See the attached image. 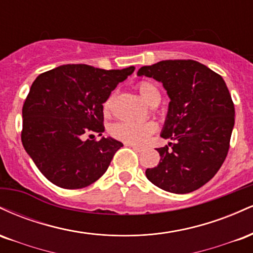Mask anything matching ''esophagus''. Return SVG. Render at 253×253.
Instances as JSON below:
<instances>
[{"instance_id":"34e87169","label":"esophagus","mask_w":253,"mask_h":253,"mask_svg":"<svg viewBox=\"0 0 253 253\" xmlns=\"http://www.w3.org/2000/svg\"><path fill=\"white\" fill-rule=\"evenodd\" d=\"M127 145L132 147V149L134 151H136V152H143V151H144L143 147H139V146H136V145H132V144H127Z\"/></svg>"}]
</instances>
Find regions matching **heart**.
Masks as SVG:
<instances>
[{
  "mask_svg": "<svg viewBox=\"0 0 253 253\" xmlns=\"http://www.w3.org/2000/svg\"><path fill=\"white\" fill-rule=\"evenodd\" d=\"M138 90L141 97L149 104L159 102L161 92L152 82L141 81L138 83ZM112 103V96L103 104V108L108 112ZM156 126L152 123H133V121H123L114 124L110 127V133L114 138L132 145H143L146 143L149 136L155 132Z\"/></svg>",
  "mask_w": 253,
  "mask_h": 253,
  "instance_id": "heart-1",
  "label": "heart"
}]
</instances>
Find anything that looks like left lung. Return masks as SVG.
I'll list each match as a JSON object with an SVG mask.
<instances>
[{
	"label": "left lung",
	"instance_id": "obj_1",
	"mask_svg": "<svg viewBox=\"0 0 253 253\" xmlns=\"http://www.w3.org/2000/svg\"><path fill=\"white\" fill-rule=\"evenodd\" d=\"M138 76L163 83L170 97L159 147V164L146 177L169 193L187 194L213 178L226 159L234 126V104L220 75L191 59L162 60Z\"/></svg>",
	"mask_w": 253,
	"mask_h": 253
}]
</instances>
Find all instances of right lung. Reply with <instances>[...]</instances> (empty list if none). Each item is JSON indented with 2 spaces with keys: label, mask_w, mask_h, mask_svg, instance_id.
Listing matches in <instances>:
<instances>
[{
  "label": "right lung",
  "mask_w": 253,
  "mask_h": 253,
  "mask_svg": "<svg viewBox=\"0 0 253 253\" xmlns=\"http://www.w3.org/2000/svg\"><path fill=\"white\" fill-rule=\"evenodd\" d=\"M134 69L68 64L36 78L22 107L21 140L48 181L64 189H81L106 172L123 143L85 135H102L103 103Z\"/></svg>",
  "instance_id": "1"
}]
</instances>
